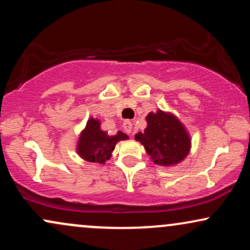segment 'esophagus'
<instances>
[{
	"label": "esophagus",
	"instance_id": "obj_1",
	"mask_svg": "<svg viewBox=\"0 0 250 250\" xmlns=\"http://www.w3.org/2000/svg\"><path fill=\"white\" fill-rule=\"evenodd\" d=\"M123 128H125V130L127 131L128 134L131 133V129H133V123H131L129 120H127V121L123 122Z\"/></svg>",
	"mask_w": 250,
	"mask_h": 250
}]
</instances>
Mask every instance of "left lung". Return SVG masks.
Returning a JSON list of instances; mask_svg holds the SVG:
<instances>
[{"label":"left lung","instance_id":"left-lung-1","mask_svg":"<svg viewBox=\"0 0 250 250\" xmlns=\"http://www.w3.org/2000/svg\"><path fill=\"white\" fill-rule=\"evenodd\" d=\"M146 120L145 133L135 135V140L145 146L153 162L173 166L182 161L190 150V137L182 123L162 110L149 113Z\"/></svg>","mask_w":250,"mask_h":250}]
</instances>
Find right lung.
I'll return each mask as SVG.
<instances>
[{"label":"right lung","mask_w":250,"mask_h":250,"mask_svg":"<svg viewBox=\"0 0 250 250\" xmlns=\"http://www.w3.org/2000/svg\"><path fill=\"white\" fill-rule=\"evenodd\" d=\"M100 125L101 123L99 120L93 117L89 119L77 142V154L88 162L104 163L110 159L116 143L128 139L122 131H117L115 135H108L101 130Z\"/></svg>","instance_id":"obj_1"}]
</instances>
